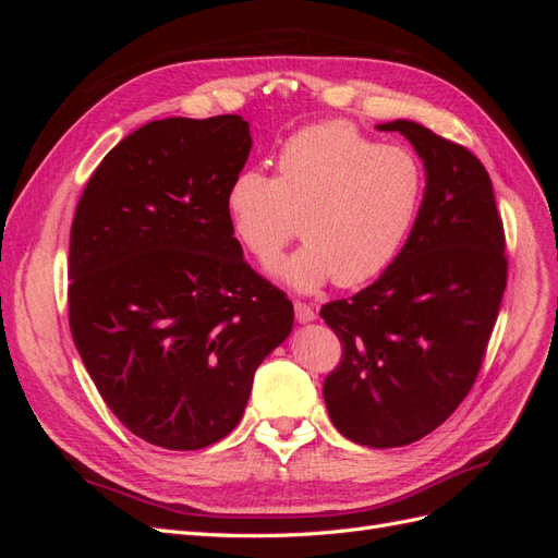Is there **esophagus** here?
I'll use <instances>...</instances> for the list:
<instances>
[{
  "label": "esophagus",
  "instance_id": "34e87169",
  "mask_svg": "<svg viewBox=\"0 0 558 558\" xmlns=\"http://www.w3.org/2000/svg\"><path fill=\"white\" fill-rule=\"evenodd\" d=\"M295 318H298V324H312V320L316 318V314L307 305V302H295Z\"/></svg>",
  "mask_w": 558,
  "mask_h": 558
}]
</instances>
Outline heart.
Segmentation results:
<instances>
[{
	"mask_svg": "<svg viewBox=\"0 0 558 558\" xmlns=\"http://www.w3.org/2000/svg\"><path fill=\"white\" fill-rule=\"evenodd\" d=\"M426 174L410 148L384 146L342 121L302 128L277 154V179L234 177L226 211L234 238L258 263H272L302 218L307 244L272 275L298 293L328 281L361 286L400 256L424 205Z\"/></svg>",
	"mask_w": 558,
	"mask_h": 558,
	"instance_id": "1",
	"label": "heart"
}]
</instances>
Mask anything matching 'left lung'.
Here are the masks:
<instances>
[{
  "label": "left lung",
  "mask_w": 558,
  "mask_h": 558,
  "mask_svg": "<svg viewBox=\"0 0 558 558\" xmlns=\"http://www.w3.org/2000/svg\"><path fill=\"white\" fill-rule=\"evenodd\" d=\"M400 132L424 160L426 191L400 256L351 300L320 316L342 342L324 398L351 442L386 449L421 440L477 379L508 283L494 185L468 148L414 121Z\"/></svg>",
  "instance_id": "obj_1"
}]
</instances>
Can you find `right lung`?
<instances>
[{
    "label": "right lung",
    "instance_id": "add662e5",
    "mask_svg": "<svg viewBox=\"0 0 558 558\" xmlns=\"http://www.w3.org/2000/svg\"><path fill=\"white\" fill-rule=\"evenodd\" d=\"M242 116L150 121L111 148L70 234V328L99 396L142 440L209 447L240 424L293 305L244 263L226 211Z\"/></svg>",
    "mask_w": 558,
    "mask_h": 558
}]
</instances>
